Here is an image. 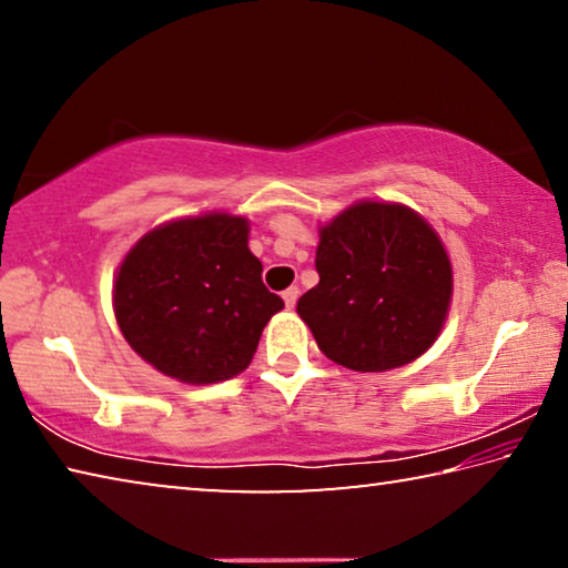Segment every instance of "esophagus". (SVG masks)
<instances>
[{
	"instance_id": "obj_1",
	"label": "esophagus",
	"mask_w": 568,
	"mask_h": 568,
	"mask_svg": "<svg viewBox=\"0 0 568 568\" xmlns=\"http://www.w3.org/2000/svg\"><path fill=\"white\" fill-rule=\"evenodd\" d=\"M297 295H301V287H297V285H291V287H287V291H283V301H285V305H287V307H295V303H297Z\"/></svg>"
}]
</instances>
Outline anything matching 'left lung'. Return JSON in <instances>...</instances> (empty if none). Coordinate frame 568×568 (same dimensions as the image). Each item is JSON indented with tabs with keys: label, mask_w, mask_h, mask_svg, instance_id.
<instances>
[{
	"label": "left lung",
	"mask_w": 568,
	"mask_h": 568,
	"mask_svg": "<svg viewBox=\"0 0 568 568\" xmlns=\"http://www.w3.org/2000/svg\"><path fill=\"white\" fill-rule=\"evenodd\" d=\"M321 283L297 313L318 348L351 371H390L416 361L444 328L450 263L413 210L358 203L321 230Z\"/></svg>",
	"instance_id": "left-lung-1"
}]
</instances>
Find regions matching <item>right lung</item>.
<instances>
[{
	"label": "right lung",
	"mask_w": 568,
	"mask_h": 568,
	"mask_svg": "<svg viewBox=\"0 0 568 568\" xmlns=\"http://www.w3.org/2000/svg\"><path fill=\"white\" fill-rule=\"evenodd\" d=\"M283 305L250 253L247 220L225 213L152 230L124 257L114 283V315L134 353L197 386L245 371Z\"/></svg>",
	"instance_id": "add662e5"
}]
</instances>
